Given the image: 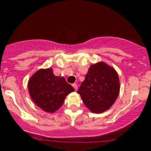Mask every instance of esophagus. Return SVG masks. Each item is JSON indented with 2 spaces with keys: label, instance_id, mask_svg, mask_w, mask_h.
<instances>
[{
  "label": "esophagus",
  "instance_id": "34e87169",
  "mask_svg": "<svg viewBox=\"0 0 151 151\" xmlns=\"http://www.w3.org/2000/svg\"><path fill=\"white\" fill-rule=\"evenodd\" d=\"M72 86L74 87V88L75 89V91H77V88H78V86H77V85L76 84V83H74V84L72 85Z\"/></svg>",
  "mask_w": 151,
  "mask_h": 151
}]
</instances>
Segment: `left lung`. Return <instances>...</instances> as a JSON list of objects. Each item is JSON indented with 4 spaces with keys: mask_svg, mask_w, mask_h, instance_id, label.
Here are the masks:
<instances>
[{
    "mask_svg": "<svg viewBox=\"0 0 151 151\" xmlns=\"http://www.w3.org/2000/svg\"><path fill=\"white\" fill-rule=\"evenodd\" d=\"M119 91L118 73L104 62H99L90 66L77 93L91 112L101 113L115 103Z\"/></svg>",
    "mask_w": 151,
    "mask_h": 151,
    "instance_id": "obj_1",
    "label": "left lung"
}]
</instances>
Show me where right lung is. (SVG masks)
I'll use <instances>...</instances> for the list:
<instances>
[{
  "label": "right lung",
  "mask_w": 151,
  "mask_h": 151,
  "mask_svg": "<svg viewBox=\"0 0 151 151\" xmlns=\"http://www.w3.org/2000/svg\"><path fill=\"white\" fill-rule=\"evenodd\" d=\"M28 86L35 104L45 112L51 113L62 106L68 93L74 91L64 77L55 76L51 68L36 71L29 80Z\"/></svg>",
  "instance_id": "1"
}]
</instances>
